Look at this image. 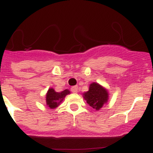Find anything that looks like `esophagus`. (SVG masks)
Here are the masks:
<instances>
[{
  "instance_id": "1",
  "label": "esophagus",
  "mask_w": 153,
  "mask_h": 153,
  "mask_svg": "<svg viewBox=\"0 0 153 153\" xmlns=\"http://www.w3.org/2000/svg\"><path fill=\"white\" fill-rule=\"evenodd\" d=\"M71 92L74 93H76L78 92V87L77 86H72L71 87Z\"/></svg>"
}]
</instances>
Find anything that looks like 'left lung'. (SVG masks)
<instances>
[{"instance_id":"obj_1","label":"left lung","mask_w":153,"mask_h":153,"mask_svg":"<svg viewBox=\"0 0 153 153\" xmlns=\"http://www.w3.org/2000/svg\"><path fill=\"white\" fill-rule=\"evenodd\" d=\"M83 98L91 107L99 110L106 103L109 99V94L106 89L97 83H92L89 90L83 94Z\"/></svg>"}]
</instances>
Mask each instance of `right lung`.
<instances>
[{"label": "right lung", "mask_w": 153, "mask_h": 153, "mask_svg": "<svg viewBox=\"0 0 153 153\" xmlns=\"http://www.w3.org/2000/svg\"><path fill=\"white\" fill-rule=\"evenodd\" d=\"M70 92L68 90H65L62 92H56L53 88L48 90L46 95V102L47 105L51 109H55L63 100V99L67 94H70Z\"/></svg>", "instance_id": "add662e5"}]
</instances>
